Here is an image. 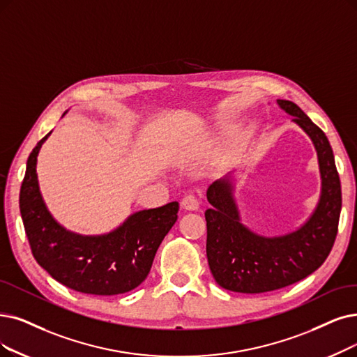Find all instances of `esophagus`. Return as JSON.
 I'll use <instances>...</instances> for the list:
<instances>
[{
  "label": "esophagus",
  "instance_id": "obj_1",
  "mask_svg": "<svg viewBox=\"0 0 357 357\" xmlns=\"http://www.w3.org/2000/svg\"><path fill=\"white\" fill-rule=\"evenodd\" d=\"M181 208L186 211H197L199 209V202L196 196L193 195H186L181 199Z\"/></svg>",
  "mask_w": 357,
  "mask_h": 357
}]
</instances>
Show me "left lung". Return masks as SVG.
I'll use <instances>...</instances> for the list:
<instances>
[{
    "instance_id": "8db88e82",
    "label": "left lung",
    "mask_w": 357,
    "mask_h": 357,
    "mask_svg": "<svg viewBox=\"0 0 357 357\" xmlns=\"http://www.w3.org/2000/svg\"><path fill=\"white\" fill-rule=\"evenodd\" d=\"M309 135L318 152L322 178L319 204L305 225L281 237H262L240 222L230 178L213 181L205 211L209 269L225 290L265 293L287 287L310 275L330 255L338 231L341 184L334 153L325 133L294 102L277 99Z\"/></svg>"
}]
</instances>
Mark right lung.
I'll list each match as a JSON object with an SVG mask.
<instances>
[{
    "instance_id": "right-lung-1",
    "label": "right lung",
    "mask_w": 357,
    "mask_h": 357,
    "mask_svg": "<svg viewBox=\"0 0 357 357\" xmlns=\"http://www.w3.org/2000/svg\"><path fill=\"white\" fill-rule=\"evenodd\" d=\"M48 136L31 152L20 189V213L33 258L54 280L79 293L114 296L136 289L176 224L178 204L139 211L104 236L67 231L51 217L38 186L36 156Z\"/></svg>"
}]
</instances>
